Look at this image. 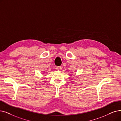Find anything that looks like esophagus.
<instances>
[{"mask_svg":"<svg viewBox=\"0 0 121 121\" xmlns=\"http://www.w3.org/2000/svg\"><path fill=\"white\" fill-rule=\"evenodd\" d=\"M61 69V66H60L56 67V69L58 70H60Z\"/></svg>","mask_w":121,"mask_h":121,"instance_id":"34e87169","label":"esophagus"}]
</instances>
